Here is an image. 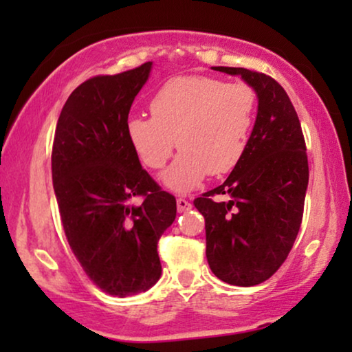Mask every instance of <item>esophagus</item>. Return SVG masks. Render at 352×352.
Wrapping results in <instances>:
<instances>
[{"label": "esophagus", "mask_w": 352, "mask_h": 352, "mask_svg": "<svg viewBox=\"0 0 352 352\" xmlns=\"http://www.w3.org/2000/svg\"><path fill=\"white\" fill-rule=\"evenodd\" d=\"M176 205H177V211H179V213H186V211H189L192 208V204L186 199H177Z\"/></svg>", "instance_id": "34e87169"}]
</instances>
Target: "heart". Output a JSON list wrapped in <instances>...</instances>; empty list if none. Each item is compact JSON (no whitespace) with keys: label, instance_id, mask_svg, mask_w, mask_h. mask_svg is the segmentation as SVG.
Segmentation results:
<instances>
[{"label":"heart","instance_id":"obj_1","mask_svg":"<svg viewBox=\"0 0 352 352\" xmlns=\"http://www.w3.org/2000/svg\"><path fill=\"white\" fill-rule=\"evenodd\" d=\"M151 112L152 117L128 118L129 142L144 165L153 170L165 165L177 144L179 155L160 179L170 190L187 194L208 173H228L243 157L256 94L245 83H224L200 75L175 76L153 94Z\"/></svg>","mask_w":352,"mask_h":352}]
</instances>
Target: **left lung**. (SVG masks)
Returning <instances> with one entry per match:
<instances>
[{
	"instance_id": "obj_1",
	"label": "left lung",
	"mask_w": 352,
	"mask_h": 352,
	"mask_svg": "<svg viewBox=\"0 0 352 352\" xmlns=\"http://www.w3.org/2000/svg\"><path fill=\"white\" fill-rule=\"evenodd\" d=\"M252 86L258 113L243 157L223 184L195 199L204 214L211 272L230 285L267 280L295 243L309 182L301 123L285 89L240 67H211ZM213 195L228 200L216 202Z\"/></svg>"
}]
</instances>
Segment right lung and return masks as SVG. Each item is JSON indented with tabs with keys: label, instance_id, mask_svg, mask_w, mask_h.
Masks as SVG:
<instances>
[{
	"label": "right lung",
	"instance_id": "1",
	"mask_svg": "<svg viewBox=\"0 0 352 352\" xmlns=\"http://www.w3.org/2000/svg\"><path fill=\"white\" fill-rule=\"evenodd\" d=\"M152 62L94 76L69 96L57 120L52 184L67 240L91 280L109 295L147 292L162 276L157 243L176 199L141 166L126 136L133 100ZM144 201L134 206V196Z\"/></svg>",
	"mask_w": 352,
	"mask_h": 352
}]
</instances>
